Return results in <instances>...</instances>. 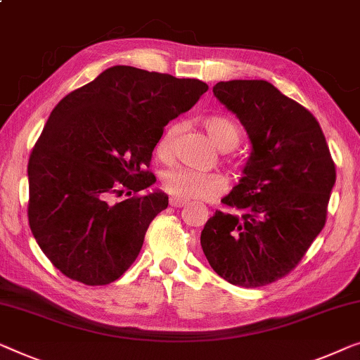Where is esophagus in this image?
I'll return each mask as SVG.
<instances>
[{
    "label": "esophagus",
    "instance_id": "esophagus-1",
    "mask_svg": "<svg viewBox=\"0 0 360 360\" xmlns=\"http://www.w3.org/2000/svg\"><path fill=\"white\" fill-rule=\"evenodd\" d=\"M169 202L172 207H184L186 205L185 200H181V198H176V196H172Z\"/></svg>",
    "mask_w": 360,
    "mask_h": 360
}]
</instances>
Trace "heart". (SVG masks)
Instances as JSON below:
<instances>
[{"label": "heart", "mask_w": 360, "mask_h": 360, "mask_svg": "<svg viewBox=\"0 0 360 360\" xmlns=\"http://www.w3.org/2000/svg\"><path fill=\"white\" fill-rule=\"evenodd\" d=\"M202 127L221 150H231L240 141V129L229 117L210 115L202 120ZM176 134L179 124L175 123L164 129L159 141L155 143V158L169 162L174 155ZM162 185L165 191L181 200H207L222 195L227 188L226 179L217 172H196L190 169L169 170L162 176Z\"/></svg>", "instance_id": "b5f03b06"}]
</instances>
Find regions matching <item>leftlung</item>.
I'll return each mask as SVG.
<instances>
[{"label": "left lung", "instance_id": "obj_1", "mask_svg": "<svg viewBox=\"0 0 360 360\" xmlns=\"http://www.w3.org/2000/svg\"><path fill=\"white\" fill-rule=\"evenodd\" d=\"M212 92L252 141L242 180L201 232L216 273L233 285L262 288L288 276L326 222L336 167L320 123L263 79L217 82Z\"/></svg>", "mask_w": 360, "mask_h": 360}]
</instances>
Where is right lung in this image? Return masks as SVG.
I'll list each match as a JSON object with an SVG mask.
<instances>
[{
  "instance_id": "1",
  "label": "right lung",
  "mask_w": 360,
  "mask_h": 360,
  "mask_svg": "<svg viewBox=\"0 0 360 360\" xmlns=\"http://www.w3.org/2000/svg\"><path fill=\"white\" fill-rule=\"evenodd\" d=\"M206 91L200 79L112 66L51 110L29 158L27 217L66 278L105 285L134 263L169 205L162 191L144 193L155 143Z\"/></svg>"
}]
</instances>
